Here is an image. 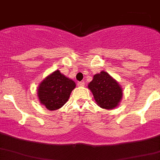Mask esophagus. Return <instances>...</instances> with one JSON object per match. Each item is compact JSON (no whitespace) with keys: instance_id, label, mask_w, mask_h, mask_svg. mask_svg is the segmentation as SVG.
Returning <instances> with one entry per match:
<instances>
[{"instance_id":"esophagus-1","label":"esophagus","mask_w":160,"mask_h":160,"mask_svg":"<svg viewBox=\"0 0 160 160\" xmlns=\"http://www.w3.org/2000/svg\"><path fill=\"white\" fill-rule=\"evenodd\" d=\"M78 87H84L85 82L83 81L78 82Z\"/></svg>"}]
</instances>
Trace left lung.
Masks as SVG:
<instances>
[{"instance_id": "left-lung-1", "label": "left lung", "mask_w": 160, "mask_h": 160, "mask_svg": "<svg viewBox=\"0 0 160 160\" xmlns=\"http://www.w3.org/2000/svg\"><path fill=\"white\" fill-rule=\"evenodd\" d=\"M88 87L100 107L111 110L118 105L122 97V88L107 72L102 71L94 76Z\"/></svg>"}]
</instances>
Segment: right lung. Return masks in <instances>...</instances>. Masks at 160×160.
<instances>
[{
  "mask_svg": "<svg viewBox=\"0 0 160 160\" xmlns=\"http://www.w3.org/2000/svg\"><path fill=\"white\" fill-rule=\"evenodd\" d=\"M75 86L73 80L56 70L42 82L38 90V98L48 110H58L68 101Z\"/></svg>",
  "mask_w": 160,
  "mask_h": 160,
  "instance_id": "obj_1",
  "label": "right lung"
}]
</instances>
